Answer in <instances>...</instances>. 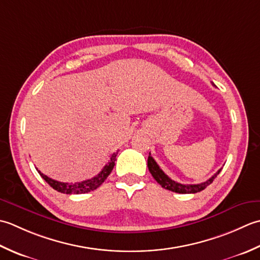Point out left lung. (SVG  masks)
<instances>
[{"label":"left lung","mask_w":260,"mask_h":260,"mask_svg":"<svg viewBox=\"0 0 260 260\" xmlns=\"http://www.w3.org/2000/svg\"><path fill=\"white\" fill-rule=\"evenodd\" d=\"M213 85H214V84H213ZM148 169H149V172L152 175V177L156 179L157 183L159 184L161 187L172 190V192H175V193L190 194V193L201 192V190H203L206 186H209V185L212 182H213V179L220 174L222 168L219 169V171L216 172L213 175V176H212L210 179H208L206 182L201 183V184H193V185L181 184V183H177V182H175V181H173V179L169 178L167 175L161 171L160 167L158 166V164L150 156V153H149V157H148Z\"/></svg>","instance_id":"1"}]
</instances>
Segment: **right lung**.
<instances>
[{"instance_id":"1","label":"right lung","mask_w":260,"mask_h":260,"mask_svg":"<svg viewBox=\"0 0 260 260\" xmlns=\"http://www.w3.org/2000/svg\"><path fill=\"white\" fill-rule=\"evenodd\" d=\"M116 155H118V151L113 152V155L110 158V161L104 166V168L96 175V176H94L91 179H86V181H83V182H77V183L58 182V181H55V179H51L48 176H46V175L42 174L40 171H38V169H37V171H38V173L40 174V176L44 178L52 188L56 189L57 192H60L63 194L88 193V192H92L94 189H96L100 185L108 178V176L111 174V172H112V169L115 165Z\"/></svg>"}]
</instances>
